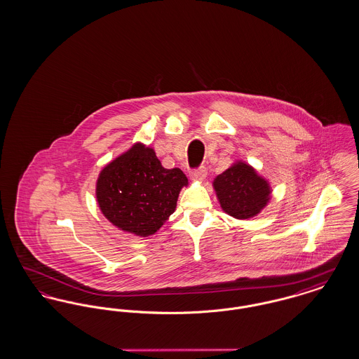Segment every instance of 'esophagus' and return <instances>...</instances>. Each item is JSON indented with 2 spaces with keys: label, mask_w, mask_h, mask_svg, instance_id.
<instances>
[{
  "label": "esophagus",
  "mask_w": 359,
  "mask_h": 359,
  "mask_svg": "<svg viewBox=\"0 0 359 359\" xmlns=\"http://www.w3.org/2000/svg\"><path fill=\"white\" fill-rule=\"evenodd\" d=\"M189 176H191L192 180H199V182H202V180H205V176H207V170H205V167H201V168H198V170L191 171Z\"/></svg>",
  "instance_id": "1"
}]
</instances>
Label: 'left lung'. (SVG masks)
Returning a JSON list of instances; mask_svg holds the SVG:
<instances>
[{"label":"left lung","mask_w":359,"mask_h":359,"mask_svg":"<svg viewBox=\"0 0 359 359\" xmlns=\"http://www.w3.org/2000/svg\"><path fill=\"white\" fill-rule=\"evenodd\" d=\"M223 211L237 219H249L268 205L272 189L253 167L237 161L212 183Z\"/></svg>","instance_id":"1"}]
</instances>
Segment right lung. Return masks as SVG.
<instances>
[{"instance_id":"1","label":"right lung","mask_w":359,"mask_h":359,"mask_svg":"<svg viewBox=\"0 0 359 359\" xmlns=\"http://www.w3.org/2000/svg\"><path fill=\"white\" fill-rule=\"evenodd\" d=\"M187 176L161 165L154 149L137 142L103 168L97 180V201L103 215L121 230L148 237L176 208Z\"/></svg>"}]
</instances>
